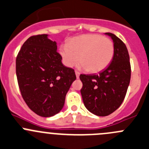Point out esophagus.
I'll return each mask as SVG.
<instances>
[{
	"label": "esophagus",
	"mask_w": 149,
	"mask_h": 149,
	"mask_svg": "<svg viewBox=\"0 0 149 149\" xmlns=\"http://www.w3.org/2000/svg\"><path fill=\"white\" fill-rule=\"evenodd\" d=\"M75 74H76V77L78 79L79 77H80V72H78L77 71H75Z\"/></svg>",
	"instance_id": "esophagus-1"
}]
</instances>
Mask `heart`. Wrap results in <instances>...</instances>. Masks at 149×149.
Instances as JSON below:
<instances>
[{
    "label": "heart",
    "instance_id": "heart-1",
    "mask_svg": "<svg viewBox=\"0 0 149 149\" xmlns=\"http://www.w3.org/2000/svg\"><path fill=\"white\" fill-rule=\"evenodd\" d=\"M65 64L72 67L80 61L78 67L97 73L107 67L114 56L113 42L100 34H84L69 39L60 48Z\"/></svg>",
    "mask_w": 149,
    "mask_h": 149
}]
</instances>
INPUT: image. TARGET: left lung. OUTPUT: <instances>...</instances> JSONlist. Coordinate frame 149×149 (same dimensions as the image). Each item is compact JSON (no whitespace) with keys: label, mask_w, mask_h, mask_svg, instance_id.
<instances>
[{"label":"left lung","mask_w":149,"mask_h":149,"mask_svg":"<svg viewBox=\"0 0 149 149\" xmlns=\"http://www.w3.org/2000/svg\"><path fill=\"white\" fill-rule=\"evenodd\" d=\"M114 45L110 64L98 74H80V90L85 107L98 116L111 114L122 104L130 85L131 66L125 44L115 34L105 33Z\"/></svg>","instance_id":"obj_1"}]
</instances>
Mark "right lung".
Returning <instances> with one entry per match:
<instances>
[{
    "mask_svg": "<svg viewBox=\"0 0 149 149\" xmlns=\"http://www.w3.org/2000/svg\"><path fill=\"white\" fill-rule=\"evenodd\" d=\"M48 36L28 38L16 59L22 98L32 111L42 117L53 116L62 110L66 93L76 80L74 69L62 63L57 43Z\"/></svg>",
    "mask_w": 149,
    "mask_h": 149,
    "instance_id": "obj_1",
    "label": "right lung"
}]
</instances>
